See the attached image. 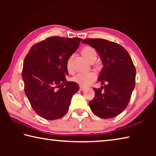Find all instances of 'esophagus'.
I'll use <instances>...</instances> for the list:
<instances>
[{
  "label": "esophagus",
  "mask_w": 156,
  "mask_h": 156,
  "mask_svg": "<svg viewBox=\"0 0 156 156\" xmlns=\"http://www.w3.org/2000/svg\"><path fill=\"white\" fill-rule=\"evenodd\" d=\"M84 89H85V87H83V86L80 85V91H83Z\"/></svg>",
  "instance_id": "obj_1"
}]
</instances>
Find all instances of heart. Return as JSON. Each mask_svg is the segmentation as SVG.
I'll return each instance as SVG.
<instances>
[{"mask_svg":"<svg viewBox=\"0 0 156 156\" xmlns=\"http://www.w3.org/2000/svg\"><path fill=\"white\" fill-rule=\"evenodd\" d=\"M81 54L89 62H94L96 59L97 53L94 48L90 46L83 47L81 50ZM66 68L69 73L73 72L72 56H70L67 60ZM96 76L93 72H80L76 74L72 78V80L78 83L82 86H87L93 82Z\"/></svg>","mask_w":156,"mask_h":156,"instance_id":"heart-1","label":"heart"}]
</instances>
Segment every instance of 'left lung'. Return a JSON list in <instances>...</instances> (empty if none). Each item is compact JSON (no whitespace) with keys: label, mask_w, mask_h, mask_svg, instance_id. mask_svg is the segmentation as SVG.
Listing matches in <instances>:
<instances>
[{"label":"left lung","mask_w":156,"mask_h":156,"mask_svg":"<svg viewBox=\"0 0 156 156\" xmlns=\"http://www.w3.org/2000/svg\"><path fill=\"white\" fill-rule=\"evenodd\" d=\"M82 43L96 49L103 65L98 80L105 85L94 88L89 107L100 118H114L127 107L135 87L136 72L131 58L123 47L105 39L87 38Z\"/></svg>","instance_id":"obj_1"}]
</instances>
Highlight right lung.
I'll return each mask as SVG.
<instances>
[{"mask_svg": "<svg viewBox=\"0 0 156 156\" xmlns=\"http://www.w3.org/2000/svg\"><path fill=\"white\" fill-rule=\"evenodd\" d=\"M82 38L50 37L31 47L23 63L25 93L41 117L54 120L68 112L71 100L79 90L75 82L66 80L67 59Z\"/></svg>", "mask_w": 156, "mask_h": 156, "instance_id": "add662e5", "label": "right lung"}]
</instances>
